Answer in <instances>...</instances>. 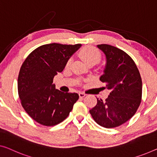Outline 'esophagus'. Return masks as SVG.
Segmentation results:
<instances>
[{
	"instance_id": "34e87169",
	"label": "esophagus",
	"mask_w": 157,
	"mask_h": 157,
	"mask_svg": "<svg viewBox=\"0 0 157 157\" xmlns=\"http://www.w3.org/2000/svg\"><path fill=\"white\" fill-rule=\"evenodd\" d=\"M79 97H80V98H83V97H85V96H86V94L83 93V92H79Z\"/></svg>"
}]
</instances>
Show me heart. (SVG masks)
Returning <instances> with one entry per match:
<instances>
[{
    "instance_id": "1",
    "label": "heart",
    "mask_w": 157,
    "mask_h": 157,
    "mask_svg": "<svg viewBox=\"0 0 157 157\" xmlns=\"http://www.w3.org/2000/svg\"><path fill=\"white\" fill-rule=\"evenodd\" d=\"M79 56L87 65L96 64L101 60V55L97 48L91 46H87L82 48L79 52ZM71 60H67V66L71 65Z\"/></svg>"
}]
</instances>
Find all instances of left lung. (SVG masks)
<instances>
[{"instance_id":"obj_1","label":"left lung","mask_w":157,"mask_h":157,"mask_svg":"<svg viewBox=\"0 0 157 157\" xmlns=\"http://www.w3.org/2000/svg\"><path fill=\"white\" fill-rule=\"evenodd\" d=\"M97 47L106 56V63L100 80L111 92L103 101L90 110L99 125L113 128L127 122L136 113L142 100V83L134 60L125 51L108 44Z\"/></svg>"}]
</instances>
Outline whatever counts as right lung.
Masks as SVG:
<instances>
[{
    "label": "right lung",
    "mask_w": 157,
    "mask_h": 157,
    "mask_svg": "<svg viewBox=\"0 0 157 157\" xmlns=\"http://www.w3.org/2000/svg\"><path fill=\"white\" fill-rule=\"evenodd\" d=\"M81 46L42 45L32 51L21 66L17 79L21 104L28 115L41 125L53 126L61 123L78 100V94L56 90L53 80Z\"/></svg>",
    "instance_id": "1"
}]
</instances>
